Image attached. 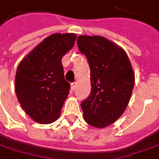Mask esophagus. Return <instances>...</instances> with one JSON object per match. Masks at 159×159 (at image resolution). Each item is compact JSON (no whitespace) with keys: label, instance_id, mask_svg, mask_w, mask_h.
<instances>
[{"label":"esophagus","instance_id":"1","mask_svg":"<svg viewBox=\"0 0 159 159\" xmlns=\"http://www.w3.org/2000/svg\"><path fill=\"white\" fill-rule=\"evenodd\" d=\"M77 87V83L76 82H73L71 84V89H72V91H74L75 90V88Z\"/></svg>","mask_w":159,"mask_h":159}]
</instances>
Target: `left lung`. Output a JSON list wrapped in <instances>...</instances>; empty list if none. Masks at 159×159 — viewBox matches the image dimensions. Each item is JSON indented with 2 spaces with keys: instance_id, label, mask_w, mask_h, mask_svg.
Masks as SVG:
<instances>
[{
  "instance_id": "8db88e82",
  "label": "left lung",
  "mask_w": 159,
  "mask_h": 159,
  "mask_svg": "<svg viewBox=\"0 0 159 159\" xmlns=\"http://www.w3.org/2000/svg\"><path fill=\"white\" fill-rule=\"evenodd\" d=\"M78 48L91 72V93L81 102L84 120L95 128H105L125 111L135 84V74L126 52L100 36H80Z\"/></svg>"
}]
</instances>
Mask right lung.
<instances>
[{"label":"right lung","instance_id":"right-lung-1","mask_svg":"<svg viewBox=\"0 0 159 159\" xmlns=\"http://www.w3.org/2000/svg\"><path fill=\"white\" fill-rule=\"evenodd\" d=\"M73 33H55L46 37L18 65L15 89L23 110L42 124L57 120L69 94L62 57L74 45Z\"/></svg>","mask_w":159,"mask_h":159}]
</instances>
